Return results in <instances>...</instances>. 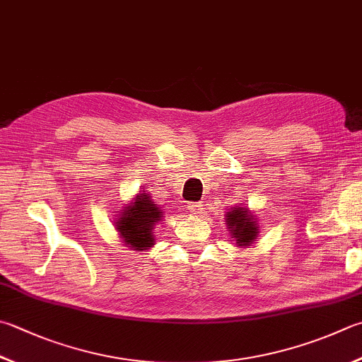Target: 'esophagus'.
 I'll list each match as a JSON object with an SVG mask.
<instances>
[{"label": "esophagus", "mask_w": 362, "mask_h": 362, "mask_svg": "<svg viewBox=\"0 0 362 362\" xmlns=\"http://www.w3.org/2000/svg\"><path fill=\"white\" fill-rule=\"evenodd\" d=\"M187 209H189V213H190V214H202V211H203V203H200V202L189 203V204H187Z\"/></svg>", "instance_id": "obj_1"}]
</instances>
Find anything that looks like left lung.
<instances>
[{
  "label": "left lung",
  "instance_id": "obj_1",
  "mask_svg": "<svg viewBox=\"0 0 362 362\" xmlns=\"http://www.w3.org/2000/svg\"><path fill=\"white\" fill-rule=\"evenodd\" d=\"M225 222L228 223L230 233L233 235L238 245H249L257 238L258 225L245 208H233L227 214Z\"/></svg>",
  "mask_w": 362,
  "mask_h": 362
}]
</instances>
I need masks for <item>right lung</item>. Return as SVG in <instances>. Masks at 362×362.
I'll list each match as a JSON object with an SVG mask.
<instances>
[{"mask_svg": "<svg viewBox=\"0 0 362 362\" xmlns=\"http://www.w3.org/2000/svg\"><path fill=\"white\" fill-rule=\"evenodd\" d=\"M160 219L162 211L149 195L140 194L132 206L124 208L117 225L126 244L135 250H145L153 245V228Z\"/></svg>", "mask_w": 362, "mask_h": 362, "instance_id": "right-lung-1", "label": "right lung"}]
</instances>
